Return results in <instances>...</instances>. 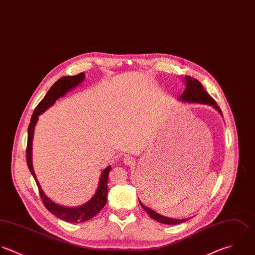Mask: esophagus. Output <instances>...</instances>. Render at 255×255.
Masks as SVG:
<instances>
[{
    "label": "esophagus",
    "mask_w": 255,
    "mask_h": 255,
    "mask_svg": "<svg viewBox=\"0 0 255 255\" xmlns=\"http://www.w3.org/2000/svg\"><path fill=\"white\" fill-rule=\"evenodd\" d=\"M124 162H125L127 165H133V164L135 163L133 157H131V156H129V155H128V156H126V157L124 158Z\"/></svg>",
    "instance_id": "obj_1"
}]
</instances>
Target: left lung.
<instances>
[{"label": "left lung", "mask_w": 255, "mask_h": 255, "mask_svg": "<svg viewBox=\"0 0 255 255\" xmlns=\"http://www.w3.org/2000/svg\"><path fill=\"white\" fill-rule=\"evenodd\" d=\"M185 84H186V89L184 90V92L182 93V95L180 97V99L182 101H185L188 103H200V104L211 105L222 114V111H221L220 107L217 105L216 101L208 94V92L204 89V87L200 83L199 80L192 78L190 76H185ZM140 205H141L142 209L150 216L151 219H153L161 224L177 225V224H181V223H184L189 220V219H183V220L170 219V218L157 214L156 212L152 211L148 207L144 206L141 202H140Z\"/></svg>", "instance_id": "left-lung-1"}]
</instances>
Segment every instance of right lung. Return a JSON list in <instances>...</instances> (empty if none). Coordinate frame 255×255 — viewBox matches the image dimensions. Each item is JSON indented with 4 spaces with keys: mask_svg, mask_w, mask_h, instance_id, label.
Wrapping results in <instances>:
<instances>
[{
    "mask_svg": "<svg viewBox=\"0 0 255 255\" xmlns=\"http://www.w3.org/2000/svg\"><path fill=\"white\" fill-rule=\"evenodd\" d=\"M85 78V73H80L78 75L74 76H66L62 77L59 80H57L47 94L44 96V98L39 102V104L36 106L31 119L30 123L27 128V144H26V163L29 168V171L31 172L36 185L38 187V192L39 196L41 198V201L44 205V207L53 215H55L57 218L68 222L72 224H78V223H84L86 221H89L90 219L94 218L106 205L107 199H108V177H109V172L111 171V166L107 167L106 169L102 172L100 182L98 189L92 197V199L87 202L85 205H82L77 208H67V207H62L59 206L55 203H53L49 198H47L37 179L35 176V173L32 168V163H31V146H32V137H33V130L34 127L36 125V122L38 120V116L42 113H44L49 107H51L56 100H58L60 97L65 95L69 90L75 88L76 86L79 85Z\"/></svg>",
    "mask_w": 255,
    "mask_h": 255,
    "instance_id": "obj_1",
    "label": "right lung"
}]
</instances>
